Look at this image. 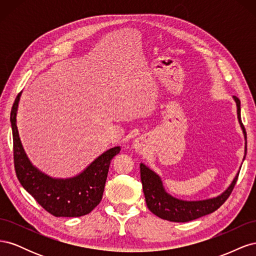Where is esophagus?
Returning a JSON list of instances; mask_svg holds the SVG:
<instances>
[{
	"label": "esophagus",
	"mask_w": 256,
	"mask_h": 256,
	"mask_svg": "<svg viewBox=\"0 0 256 256\" xmlns=\"http://www.w3.org/2000/svg\"><path fill=\"white\" fill-rule=\"evenodd\" d=\"M134 150H136V152H143L146 150V147H147L146 138H138L136 140L134 141Z\"/></svg>",
	"instance_id": "34e87169"
}]
</instances>
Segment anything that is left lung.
I'll list each match as a JSON object with an SVG mask.
<instances>
[{
	"label": "left lung",
	"mask_w": 256,
	"mask_h": 256,
	"mask_svg": "<svg viewBox=\"0 0 256 256\" xmlns=\"http://www.w3.org/2000/svg\"><path fill=\"white\" fill-rule=\"evenodd\" d=\"M233 98L237 106L238 122L246 140L244 160L246 154V132L242 125V116H240V100L236 96ZM140 172L147 207L159 218L172 222H188L216 212L228 198L235 187L239 174L238 172L228 188L218 196L202 200H184L168 194L164 187L160 176L144 164H140Z\"/></svg>",
	"instance_id": "obj_1"
}]
</instances>
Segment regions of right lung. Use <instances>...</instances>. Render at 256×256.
<instances>
[{
	"instance_id": "1",
	"label": "right lung",
	"mask_w": 256,
	"mask_h": 256,
	"mask_svg": "<svg viewBox=\"0 0 256 256\" xmlns=\"http://www.w3.org/2000/svg\"><path fill=\"white\" fill-rule=\"evenodd\" d=\"M21 92L12 104L10 122L14 140V171L22 187L49 214L56 216H81L90 214L102 198L111 160L120 150L112 147L100 154L82 173L70 178H53L40 171L28 158L17 128Z\"/></svg>"
}]
</instances>
